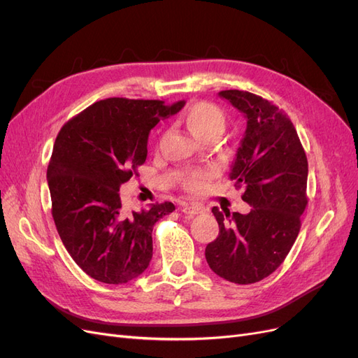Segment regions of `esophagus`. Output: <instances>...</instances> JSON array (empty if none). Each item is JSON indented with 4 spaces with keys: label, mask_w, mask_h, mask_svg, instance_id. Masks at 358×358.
<instances>
[{
    "label": "esophagus",
    "mask_w": 358,
    "mask_h": 358,
    "mask_svg": "<svg viewBox=\"0 0 358 358\" xmlns=\"http://www.w3.org/2000/svg\"><path fill=\"white\" fill-rule=\"evenodd\" d=\"M180 210L187 215H197L203 212V206L200 204H180Z\"/></svg>",
    "instance_id": "obj_1"
}]
</instances>
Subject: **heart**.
Instances as JSON below:
<instances>
[{
    "instance_id": "obj_1",
    "label": "heart",
    "mask_w": 358,
    "mask_h": 358,
    "mask_svg": "<svg viewBox=\"0 0 358 358\" xmlns=\"http://www.w3.org/2000/svg\"><path fill=\"white\" fill-rule=\"evenodd\" d=\"M183 121L194 136L200 138L215 136L218 137L225 128L227 117L222 109L208 101H197L188 107L183 115ZM216 175L215 167H201L188 171L182 179V187L191 194H201L209 180Z\"/></svg>"
}]
</instances>
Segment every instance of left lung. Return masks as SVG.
I'll return each instance as SVG.
<instances>
[{
    "mask_svg": "<svg viewBox=\"0 0 358 358\" xmlns=\"http://www.w3.org/2000/svg\"><path fill=\"white\" fill-rule=\"evenodd\" d=\"M220 96L246 117L230 178L252 208L246 215L213 208L220 234L204 255L216 275L246 285L272 275L297 239L308 206V158L291 119L272 101L237 90Z\"/></svg>",
    "mask_w": 358,
    "mask_h": 358,
    "instance_id": "1",
    "label": "left lung"
}]
</instances>
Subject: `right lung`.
Listing matches in <instances>:
<instances>
[{
    "instance_id": "obj_1",
    "label": "right lung",
    "mask_w": 358,
    "mask_h": 358,
    "mask_svg": "<svg viewBox=\"0 0 358 358\" xmlns=\"http://www.w3.org/2000/svg\"><path fill=\"white\" fill-rule=\"evenodd\" d=\"M183 106L106 99L71 117L57 136L48 167L52 216L74 263L99 282L127 284L152 259L154 225L175 204L131 210L119 188L138 176L150 129Z\"/></svg>"
}]
</instances>
